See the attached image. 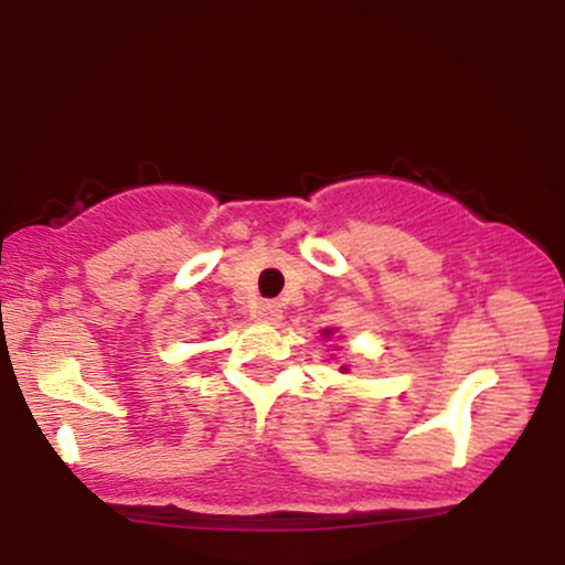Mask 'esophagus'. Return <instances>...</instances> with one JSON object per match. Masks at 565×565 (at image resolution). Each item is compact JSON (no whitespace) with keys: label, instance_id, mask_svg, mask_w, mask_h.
Returning <instances> with one entry per match:
<instances>
[{"label":"esophagus","instance_id":"obj_1","mask_svg":"<svg viewBox=\"0 0 565 565\" xmlns=\"http://www.w3.org/2000/svg\"><path fill=\"white\" fill-rule=\"evenodd\" d=\"M255 316H257V319H260V321H268V323H278V321H281L284 310H281V305H278V302H274V300H265V302H260V305H257Z\"/></svg>","mask_w":565,"mask_h":565}]
</instances>
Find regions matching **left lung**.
I'll return each mask as SVG.
<instances>
[{
  "mask_svg": "<svg viewBox=\"0 0 565 565\" xmlns=\"http://www.w3.org/2000/svg\"><path fill=\"white\" fill-rule=\"evenodd\" d=\"M323 334H327V337H332V329H323ZM342 372H348V366H342Z\"/></svg>",
  "mask_w": 565,
  "mask_h": 565,
  "instance_id": "8db88e82",
  "label": "left lung"
}]
</instances>
